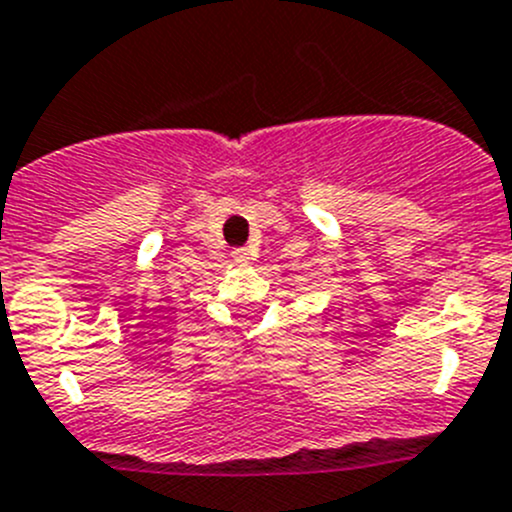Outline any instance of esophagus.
I'll use <instances>...</instances> for the list:
<instances>
[{"instance_id": "obj_1", "label": "esophagus", "mask_w": 512, "mask_h": 512, "mask_svg": "<svg viewBox=\"0 0 512 512\" xmlns=\"http://www.w3.org/2000/svg\"><path fill=\"white\" fill-rule=\"evenodd\" d=\"M233 261H236V264H241V266H248L253 261V251L251 248H236V251H233Z\"/></svg>"}]
</instances>
